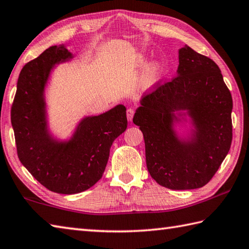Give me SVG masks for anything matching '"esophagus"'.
I'll return each instance as SVG.
<instances>
[{
	"label": "esophagus",
	"instance_id": "obj_1",
	"mask_svg": "<svg viewBox=\"0 0 249 249\" xmlns=\"http://www.w3.org/2000/svg\"><path fill=\"white\" fill-rule=\"evenodd\" d=\"M126 114H127V120L131 122V120H133L134 115H135V109L134 108H128L127 111H126Z\"/></svg>",
	"mask_w": 249,
	"mask_h": 249
}]
</instances>
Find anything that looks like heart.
Masks as SVG:
<instances>
[{
    "label": "heart",
    "instance_id": "heart-1",
    "mask_svg": "<svg viewBox=\"0 0 249 249\" xmlns=\"http://www.w3.org/2000/svg\"><path fill=\"white\" fill-rule=\"evenodd\" d=\"M144 63V57L138 56L134 60L135 67H140ZM160 72H162V66L158 62H154L152 65H149L141 71L140 75L138 77L137 85L139 89H147L151 85H153L155 82L160 79Z\"/></svg>",
    "mask_w": 249,
    "mask_h": 249
}]
</instances>
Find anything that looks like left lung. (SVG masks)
<instances>
[{
  "instance_id": "1",
  "label": "left lung",
  "mask_w": 249,
  "mask_h": 249,
  "mask_svg": "<svg viewBox=\"0 0 249 249\" xmlns=\"http://www.w3.org/2000/svg\"><path fill=\"white\" fill-rule=\"evenodd\" d=\"M133 119L142 131L149 173L160 186L191 190L209 182L232 142V96L216 62L186 45L177 75L158 81ZM189 110L197 130L182 143L171 129L172 112Z\"/></svg>"
}]
</instances>
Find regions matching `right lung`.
Returning <instances> with one entry per match:
<instances>
[{
    "label": "right lung",
    "instance_id": "1",
    "mask_svg": "<svg viewBox=\"0 0 249 249\" xmlns=\"http://www.w3.org/2000/svg\"><path fill=\"white\" fill-rule=\"evenodd\" d=\"M72 57L51 46L24 65L19 74L11 120L19 160L42 186L60 194L85 191L99 181L110 148L127 127L124 106L83 120L74 137L56 142L47 134L43 90L52 67Z\"/></svg>",
    "mask_w": 249,
    "mask_h": 249
}]
</instances>
